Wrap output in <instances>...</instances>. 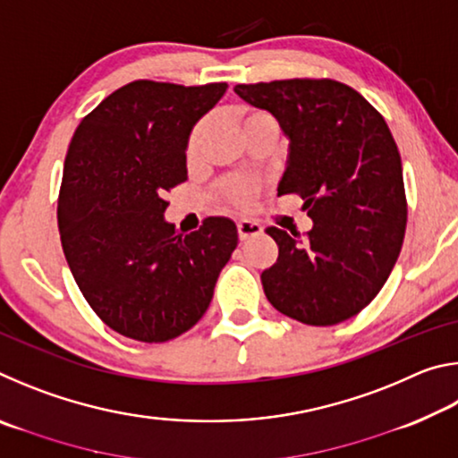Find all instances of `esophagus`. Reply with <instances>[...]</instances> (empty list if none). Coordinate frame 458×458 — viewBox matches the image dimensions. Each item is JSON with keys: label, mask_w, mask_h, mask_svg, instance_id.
I'll list each match as a JSON object with an SVG mask.
<instances>
[{"label": "esophagus", "mask_w": 458, "mask_h": 458, "mask_svg": "<svg viewBox=\"0 0 458 458\" xmlns=\"http://www.w3.org/2000/svg\"><path fill=\"white\" fill-rule=\"evenodd\" d=\"M236 228H238L240 240H248V238H252V236H259L260 232H262L260 224L259 222H252V220H238Z\"/></svg>", "instance_id": "esophagus-1"}]
</instances>
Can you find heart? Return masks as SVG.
Segmentation results:
<instances>
[{
	"mask_svg": "<svg viewBox=\"0 0 458 458\" xmlns=\"http://www.w3.org/2000/svg\"><path fill=\"white\" fill-rule=\"evenodd\" d=\"M240 121H242V129H246L248 125H254V123H265V121H273V119H270L267 113H260V111H244ZM206 129H208L206 121L199 123V125L193 129L190 143H188L190 157H196L198 155L201 139H204V135H206ZM224 193H226V196L234 201V204H246L248 198H250V188H248V185L242 182H228L226 185H224Z\"/></svg>",
	"mask_w": 458,
	"mask_h": 458,
	"instance_id": "b5f03b06",
	"label": "heart"
}]
</instances>
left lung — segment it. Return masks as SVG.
Instances as JSON below:
<instances>
[{"mask_svg":"<svg viewBox=\"0 0 458 458\" xmlns=\"http://www.w3.org/2000/svg\"><path fill=\"white\" fill-rule=\"evenodd\" d=\"M289 139L278 196L299 193L313 220L305 238L268 226L276 262L260 275L276 311L315 327L337 325L374 301L406 230L402 159L386 121L335 81L236 84Z\"/></svg>","mask_w":458,"mask_h":458,"instance_id":"obj_1","label":"left lung"}]
</instances>
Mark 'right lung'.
<instances>
[{
    "label": "right lung",
    "mask_w": 458,
    "mask_h": 458,
    "mask_svg": "<svg viewBox=\"0 0 458 458\" xmlns=\"http://www.w3.org/2000/svg\"><path fill=\"white\" fill-rule=\"evenodd\" d=\"M228 84L135 81L81 121L58 198L62 250L84 299L121 335L161 344L191 329L238 244L212 216L180 234L165 191L185 182L191 129Z\"/></svg>",
    "instance_id": "obj_1"
}]
</instances>
